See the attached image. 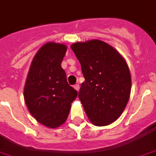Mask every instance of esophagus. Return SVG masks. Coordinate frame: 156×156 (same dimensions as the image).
<instances>
[{"instance_id":"esophagus-1","label":"esophagus","mask_w":156,"mask_h":156,"mask_svg":"<svg viewBox=\"0 0 156 156\" xmlns=\"http://www.w3.org/2000/svg\"><path fill=\"white\" fill-rule=\"evenodd\" d=\"M74 88H75L76 90L79 91L80 90V85H79V84H76V85H74Z\"/></svg>"}]
</instances>
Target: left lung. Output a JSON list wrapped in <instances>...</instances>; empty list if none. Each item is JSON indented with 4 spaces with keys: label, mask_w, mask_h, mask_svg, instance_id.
Instances as JSON below:
<instances>
[{
    "label": "left lung",
    "mask_w": 156,
    "mask_h": 156,
    "mask_svg": "<svg viewBox=\"0 0 156 156\" xmlns=\"http://www.w3.org/2000/svg\"><path fill=\"white\" fill-rule=\"evenodd\" d=\"M71 48L85 78L78 96L86 114L94 125H110L121 116L129 99L131 79L126 62L101 40L76 42Z\"/></svg>",
    "instance_id": "left-lung-1"
}]
</instances>
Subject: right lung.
Returning a JSON list of instances; mask_svg holds the SVG:
<instances>
[{
  "label": "right lung",
  "instance_id": "add662e5",
  "mask_svg": "<svg viewBox=\"0 0 156 156\" xmlns=\"http://www.w3.org/2000/svg\"><path fill=\"white\" fill-rule=\"evenodd\" d=\"M67 47L48 42L40 48L30 66L24 89L31 114L48 128H57L67 119L77 91L67 83L61 67Z\"/></svg>",
  "mask_w": 156,
  "mask_h": 156
}]
</instances>
